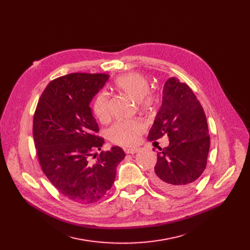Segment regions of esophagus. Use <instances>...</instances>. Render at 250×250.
I'll return each instance as SVG.
<instances>
[{
    "instance_id": "obj_1",
    "label": "esophagus",
    "mask_w": 250,
    "mask_h": 250,
    "mask_svg": "<svg viewBox=\"0 0 250 250\" xmlns=\"http://www.w3.org/2000/svg\"><path fill=\"white\" fill-rule=\"evenodd\" d=\"M140 149H141V148H139V147H137V148H127V149L125 150V152L128 153V154H133V153L139 152Z\"/></svg>"
}]
</instances>
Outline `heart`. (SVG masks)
<instances>
[{"instance_id": "heart-1", "label": "heart", "mask_w": 250, "mask_h": 250, "mask_svg": "<svg viewBox=\"0 0 250 250\" xmlns=\"http://www.w3.org/2000/svg\"><path fill=\"white\" fill-rule=\"evenodd\" d=\"M117 86L131 99L139 101L143 107H149L153 104V97L148 94L149 82L142 74L130 72L120 76L116 80ZM93 110L96 117L103 123L109 119L108 94L104 90L100 92L94 99ZM146 125L141 120L118 121L108 129L111 143L120 146H134L140 141L145 131Z\"/></svg>"}]
</instances>
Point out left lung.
I'll list each match as a JSON object with an SVG mask.
<instances>
[{"label":"left lung","instance_id":"obj_1","mask_svg":"<svg viewBox=\"0 0 250 250\" xmlns=\"http://www.w3.org/2000/svg\"><path fill=\"white\" fill-rule=\"evenodd\" d=\"M165 134L169 139V146L158 147L150 179L167 193L184 194L206 169L210 139L199 101L192 89L176 78H170L165 83L163 104L147 140L152 142Z\"/></svg>","mask_w":250,"mask_h":250}]
</instances>
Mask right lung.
I'll use <instances>...</instances> for the list:
<instances>
[{
	"instance_id": "obj_1",
	"label": "right lung",
	"mask_w": 250,
	"mask_h": 250,
	"mask_svg": "<svg viewBox=\"0 0 250 250\" xmlns=\"http://www.w3.org/2000/svg\"><path fill=\"white\" fill-rule=\"evenodd\" d=\"M108 77L74 73L52 81L34 115L33 135L41 167L63 196L77 203H94L104 197L125 156L122 147L113 146L92 162L104 141L98 135L89 103Z\"/></svg>"
}]
</instances>
